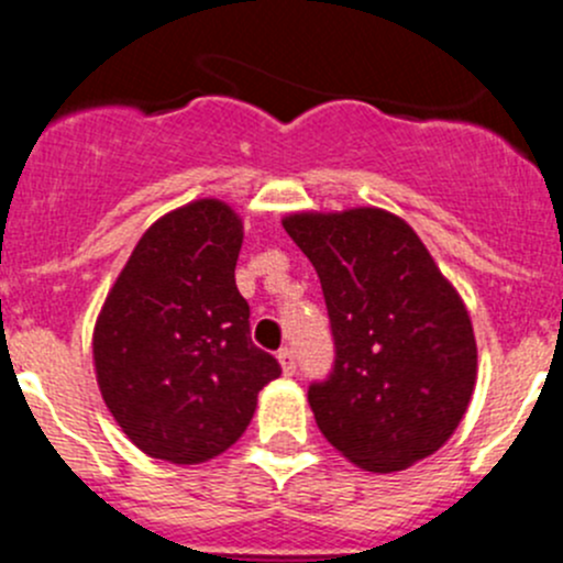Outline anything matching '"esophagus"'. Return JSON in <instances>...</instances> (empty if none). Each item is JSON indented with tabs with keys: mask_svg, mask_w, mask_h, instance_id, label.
<instances>
[{
	"mask_svg": "<svg viewBox=\"0 0 563 563\" xmlns=\"http://www.w3.org/2000/svg\"><path fill=\"white\" fill-rule=\"evenodd\" d=\"M277 362H280V367H283V373H286V376H294V373H297V360H294L291 349L277 351Z\"/></svg>",
	"mask_w": 563,
	"mask_h": 563,
	"instance_id": "esophagus-1",
	"label": "esophagus"
}]
</instances>
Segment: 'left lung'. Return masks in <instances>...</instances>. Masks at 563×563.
Here are the masks:
<instances>
[{
  "mask_svg": "<svg viewBox=\"0 0 563 563\" xmlns=\"http://www.w3.org/2000/svg\"><path fill=\"white\" fill-rule=\"evenodd\" d=\"M283 229L316 266L332 321L334 371L308 391L323 439L373 474L439 452L476 387L457 288L387 209L291 212Z\"/></svg>",
  "mask_w": 563,
  "mask_h": 563,
  "instance_id": "obj_1",
  "label": "left lung"
}]
</instances>
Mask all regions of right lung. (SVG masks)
Instances as JSON below:
<instances>
[{"label": "right lung", "instance_id": "right-lung-1", "mask_svg": "<svg viewBox=\"0 0 563 563\" xmlns=\"http://www.w3.org/2000/svg\"><path fill=\"white\" fill-rule=\"evenodd\" d=\"M242 240V218L220 198L172 209L144 231L100 308V395L144 455L176 465L218 457L280 376L275 356L250 340L234 280Z\"/></svg>", "mask_w": 563, "mask_h": 563}]
</instances>
